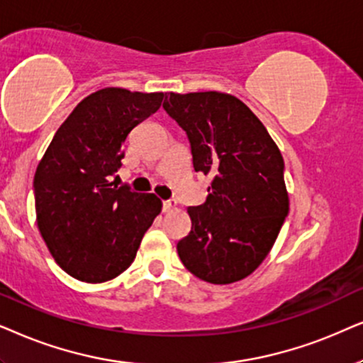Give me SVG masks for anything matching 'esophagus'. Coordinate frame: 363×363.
I'll use <instances>...</instances> for the list:
<instances>
[{"label": "esophagus", "mask_w": 363, "mask_h": 363, "mask_svg": "<svg viewBox=\"0 0 363 363\" xmlns=\"http://www.w3.org/2000/svg\"><path fill=\"white\" fill-rule=\"evenodd\" d=\"M177 207V202L176 201H162V211L164 212H169V211H172V209H176Z\"/></svg>", "instance_id": "esophagus-1"}]
</instances>
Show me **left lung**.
Segmentation results:
<instances>
[{"instance_id": "1", "label": "left lung", "mask_w": 363, "mask_h": 363, "mask_svg": "<svg viewBox=\"0 0 363 363\" xmlns=\"http://www.w3.org/2000/svg\"><path fill=\"white\" fill-rule=\"evenodd\" d=\"M162 108L186 131L194 171L212 177L204 204L187 209L192 227L179 257L206 282H238L267 257L289 214L282 154L230 94L171 93Z\"/></svg>"}]
</instances>
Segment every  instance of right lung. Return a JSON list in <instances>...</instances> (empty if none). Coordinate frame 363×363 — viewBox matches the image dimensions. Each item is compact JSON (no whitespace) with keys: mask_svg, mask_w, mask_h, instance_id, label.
Listing matches in <instances>:
<instances>
[{"mask_svg":"<svg viewBox=\"0 0 363 363\" xmlns=\"http://www.w3.org/2000/svg\"><path fill=\"white\" fill-rule=\"evenodd\" d=\"M164 93L96 91L57 129L35 174L38 227L57 265L83 282H106L133 264L161 212L154 194L109 181L123 144L161 108Z\"/></svg>","mask_w":363,"mask_h":363,"instance_id":"1","label":"right lung"}]
</instances>
